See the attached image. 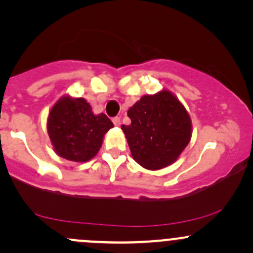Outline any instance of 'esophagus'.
I'll return each instance as SVG.
<instances>
[{"instance_id": "34e87169", "label": "esophagus", "mask_w": 253, "mask_h": 253, "mask_svg": "<svg viewBox=\"0 0 253 253\" xmlns=\"http://www.w3.org/2000/svg\"><path fill=\"white\" fill-rule=\"evenodd\" d=\"M113 124L115 125V126H120V118H118V117H115V118H113Z\"/></svg>"}]
</instances>
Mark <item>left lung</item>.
Masks as SVG:
<instances>
[{"instance_id": "left-lung-1", "label": "left lung", "mask_w": 253, "mask_h": 253, "mask_svg": "<svg viewBox=\"0 0 253 253\" xmlns=\"http://www.w3.org/2000/svg\"><path fill=\"white\" fill-rule=\"evenodd\" d=\"M121 126L133 159L147 170H161L178 159L191 139L188 110L170 90L144 95L127 112Z\"/></svg>"}]
</instances>
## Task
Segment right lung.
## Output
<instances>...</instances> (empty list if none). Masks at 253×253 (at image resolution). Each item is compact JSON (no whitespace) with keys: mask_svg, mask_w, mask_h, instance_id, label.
Segmentation results:
<instances>
[{"mask_svg":"<svg viewBox=\"0 0 253 253\" xmlns=\"http://www.w3.org/2000/svg\"><path fill=\"white\" fill-rule=\"evenodd\" d=\"M114 125L103 113L94 114L83 97L63 95L47 117V133L54 152L62 158L85 163L97 155L104 134Z\"/></svg>","mask_w":253,"mask_h":253,"instance_id":"obj_1","label":"right lung"}]
</instances>
